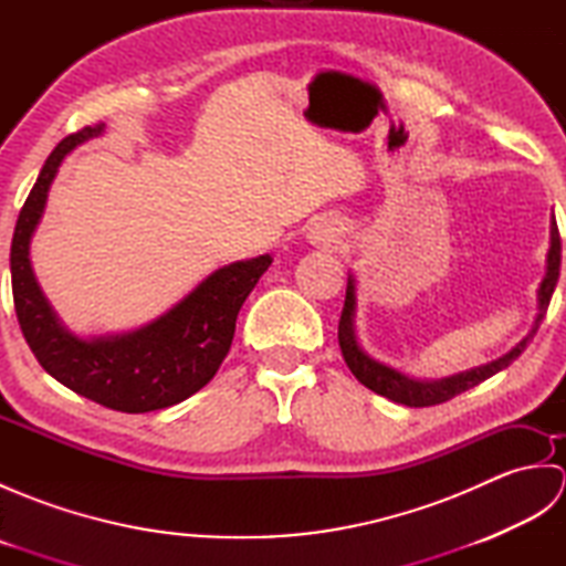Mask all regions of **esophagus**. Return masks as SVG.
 <instances>
[{
  "mask_svg": "<svg viewBox=\"0 0 566 566\" xmlns=\"http://www.w3.org/2000/svg\"><path fill=\"white\" fill-rule=\"evenodd\" d=\"M340 235L343 226L338 219H333V216H318V219H314V223L308 226V240L316 245L338 243Z\"/></svg>",
  "mask_w": 566,
  "mask_h": 566,
  "instance_id": "34e87169",
  "label": "esophagus"
}]
</instances>
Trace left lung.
<instances>
[{"mask_svg": "<svg viewBox=\"0 0 566 566\" xmlns=\"http://www.w3.org/2000/svg\"><path fill=\"white\" fill-rule=\"evenodd\" d=\"M559 262H562V240L557 231V221L552 216L549 221V250H547V264H545V276L537 286V314L533 321V328L527 331L525 338L521 343H515L506 355H501L496 359H491L486 365L472 367L467 371H460V375L444 377V379H416L408 377L403 371L394 369L389 365L379 363L371 355L365 353V347L357 340V328H355V316H357V284L355 276L347 274V292H345V306L340 314L338 323V343L347 367L355 375L359 384H365L367 389H371L379 396H387V399L403 403V406H413V408H423V406H436L442 401H450L452 396L462 394L467 389L476 387L484 379L494 377L496 371L506 369L513 359H518L521 353L527 347V343L533 340V335L537 333L539 323H543L549 298L555 294V286L559 280Z\"/></svg>", "mask_w": 566, "mask_h": 566, "instance_id": "1", "label": "left lung"}]
</instances>
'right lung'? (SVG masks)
Returning a JSON list of instances; mask_svg holds the SVG:
<instances>
[{"mask_svg":"<svg viewBox=\"0 0 566 566\" xmlns=\"http://www.w3.org/2000/svg\"><path fill=\"white\" fill-rule=\"evenodd\" d=\"M104 128V124L82 128L48 155L11 238V292L23 338L48 375L114 411L148 413L189 399L211 381L233 343L238 311L272 258L223 264L136 331L92 338L72 333L35 280L31 238L43 219L60 165L82 143L102 136Z\"/></svg>","mask_w":566,"mask_h":566,"instance_id":"right-lung-1","label":"right lung"}]
</instances>
